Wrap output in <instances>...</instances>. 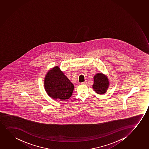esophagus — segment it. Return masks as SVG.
<instances>
[{
  "mask_svg": "<svg viewBox=\"0 0 149 149\" xmlns=\"http://www.w3.org/2000/svg\"><path fill=\"white\" fill-rule=\"evenodd\" d=\"M87 81H85L84 82H81V84H83V85H85V84H87Z\"/></svg>",
  "mask_w": 149,
  "mask_h": 149,
  "instance_id": "1",
  "label": "esophagus"
}]
</instances>
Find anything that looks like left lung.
<instances>
[{
  "instance_id": "8db88e82",
  "label": "left lung",
  "mask_w": 149,
  "mask_h": 149,
  "mask_svg": "<svg viewBox=\"0 0 149 149\" xmlns=\"http://www.w3.org/2000/svg\"><path fill=\"white\" fill-rule=\"evenodd\" d=\"M94 83L93 89L99 95H102L106 93L109 86L108 77L102 73H97L93 77Z\"/></svg>"
}]
</instances>
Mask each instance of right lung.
Masks as SVG:
<instances>
[{
    "instance_id": "add662e5",
    "label": "right lung",
    "mask_w": 149,
    "mask_h": 149,
    "mask_svg": "<svg viewBox=\"0 0 149 149\" xmlns=\"http://www.w3.org/2000/svg\"><path fill=\"white\" fill-rule=\"evenodd\" d=\"M44 84L47 95L54 100H67L73 91V84L58 66L48 71L45 77Z\"/></svg>"
}]
</instances>
